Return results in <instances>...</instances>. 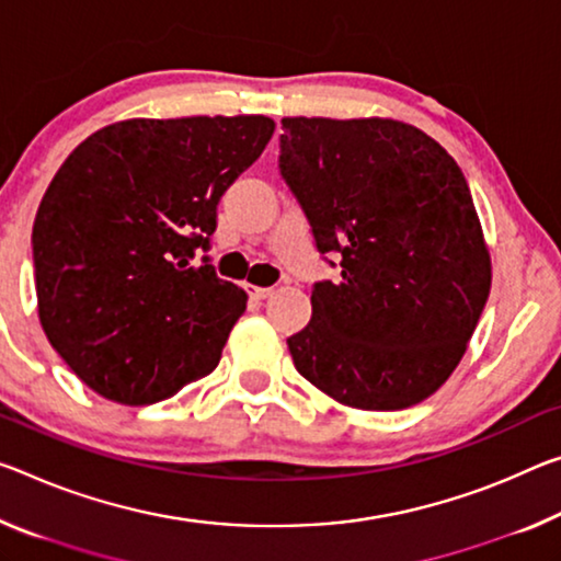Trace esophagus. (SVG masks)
Returning a JSON list of instances; mask_svg holds the SVG:
<instances>
[{
  "instance_id": "esophagus-1",
  "label": "esophagus",
  "mask_w": 561,
  "mask_h": 561,
  "mask_svg": "<svg viewBox=\"0 0 561 561\" xmlns=\"http://www.w3.org/2000/svg\"><path fill=\"white\" fill-rule=\"evenodd\" d=\"M249 295L254 299H266L272 295V287H249Z\"/></svg>"
}]
</instances>
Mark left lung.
<instances>
[{"instance_id": "left-lung-1", "label": "left lung", "mask_w": 561, "mask_h": 561, "mask_svg": "<svg viewBox=\"0 0 561 561\" xmlns=\"http://www.w3.org/2000/svg\"><path fill=\"white\" fill-rule=\"evenodd\" d=\"M282 129V180L340 266L287 340L297 371L354 409L420 404L457 369L492 287L465 174L404 122L287 117Z\"/></svg>"}]
</instances>
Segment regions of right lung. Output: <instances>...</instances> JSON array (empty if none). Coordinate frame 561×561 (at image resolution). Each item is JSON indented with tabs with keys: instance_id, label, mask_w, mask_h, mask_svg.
<instances>
[{
	"instance_id": "1",
	"label": "right lung",
	"mask_w": 561,
	"mask_h": 561,
	"mask_svg": "<svg viewBox=\"0 0 561 561\" xmlns=\"http://www.w3.org/2000/svg\"><path fill=\"white\" fill-rule=\"evenodd\" d=\"M272 131L260 114L129 119L59 167L32 229L39 322L96 394L154 404L217 367L247 295L192 260Z\"/></svg>"
}]
</instances>
